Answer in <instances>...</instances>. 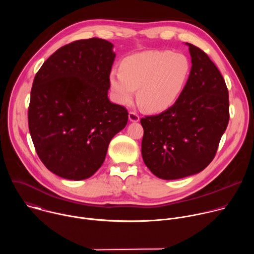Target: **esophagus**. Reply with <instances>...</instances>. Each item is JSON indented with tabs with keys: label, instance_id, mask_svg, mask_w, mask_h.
Masks as SVG:
<instances>
[{
	"label": "esophagus",
	"instance_id": "1",
	"mask_svg": "<svg viewBox=\"0 0 254 254\" xmlns=\"http://www.w3.org/2000/svg\"><path fill=\"white\" fill-rule=\"evenodd\" d=\"M128 120L130 122H132V123H136V122L139 121V116L136 113H134V112H130L128 114Z\"/></svg>",
	"mask_w": 254,
	"mask_h": 254
}]
</instances>
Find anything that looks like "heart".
I'll return each instance as SVG.
<instances>
[{"label": "heart", "mask_w": 254, "mask_h": 254, "mask_svg": "<svg viewBox=\"0 0 254 254\" xmlns=\"http://www.w3.org/2000/svg\"><path fill=\"white\" fill-rule=\"evenodd\" d=\"M188 58L171 51H143L125 58L122 70L114 69L110 84L115 100L130 102L137 91L138 100L152 113L167 110L182 92L189 76Z\"/></svg>", "instance_id": "heart-1"}]
</instances>
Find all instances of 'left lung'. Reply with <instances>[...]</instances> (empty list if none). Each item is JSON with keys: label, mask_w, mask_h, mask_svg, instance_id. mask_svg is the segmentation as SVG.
<instances>
[{"label": "left lung", "mask_w": 254, "mask_h": 254, "mask_svg": "<svg viewBox=\"0 0 254 254\" xmlns=\"http://www.w3.org/2000/svg\"><path fill=\"white\" fill-rule=\"evenodd\" d=\"M187 45L192 67L179 98L162 114L140 120L142 160L164 180L203 171L229 122L228 89L220 71L203 50Z\"/></svg>", "instance_id": "1"}]
</instances>
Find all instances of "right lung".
I'll return each mask as SVG.
<instances>
[{
  "label": "right lung",
  "mask_w": 254,
  "mask_h": 254,
  "mask_svg": "<svg viewBox=\"0 0 254 254\" xmlns=\"http://www.w3.org/2000/svg\"><path fill=\"white\" fill-rule=\"evenodd\" d=\"M114 45L90 38L54 52L36 73L28 110L30 134L45 167L68 180L91 177L128 113L107 97Z\"/></svg>",
  "instance_id": "1"
}]
</instances>
